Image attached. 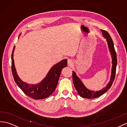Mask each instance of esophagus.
Masks as SVG:
<instances>
[{
	"label": "esophagus",
	"instance_id": "esophagus-1",
	"mask_svg": "<svg viewBox=\"0 0 127 127\" xmlns=\"http://www.w3.org/2000/svg\"><path fill=\"white\" fill-rule=\"evenodd\" d=\"M72 64H73V61L72 60L69 59V60H68V64L69 66L72 65Z\"/></svg>",
	"mask_w": 127,
	"mask_h": 127
}]
</instances>
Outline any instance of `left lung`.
<instances>
[{
    "instance_id": "obj_1",
    "label": "left lung",
    "mask_w": 127,
    "mask_h": 127,
    "mask_svg": "<svg viewBox=\"0 0 127 127\" xmlns=\"http://www.w3.org/2000/svg\"><path fill=\"white\" fill-rule=\"evenodd\" d=\"M103 36L106 39L107 44L109 48V52L110 53L111 57H112V70H111V75L110 78V81L107 83L106 87L102 88V90L98 91H91L86 88V86L83 84V82L79 77L77 76L76 73L73 71V82L74 87L76 89L79 95L82 97H84L86 98H95L100 96L104 94L105 93L108 91L111 86H112L114 79H115V73H116V68L117 65V57L116 52L114 48V46L113 44V41L112 39L108 33L106 31L101 30Z\"/></svg>"
}]
</instances>
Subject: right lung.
Returning a JSON list of instances; mask_svg holds the SVG:
<instances>
[{
	"mask_svg": "<svg viewBox=\"0 0 127 127\" xmlns=\"http://www.w3.org/2000/svg\"><path fill=\"white\" fill-rule=\"evenodd\" d=\"M20 34L19 36V38ZM18 38V39H19ZM14 46L12 53V72L17 85L25 94L34 99H44L52 94L58 85L61 70L67 65V60L64 59L54 64L41 82L36 84H30L23 81L18 76L14 66L13 53Z\"/></svg>",
	"mask_w": 127,
	"mask_h": 127,
	"instance_id": "add662e5",
	"label": "right lung"
}]
</instances>
